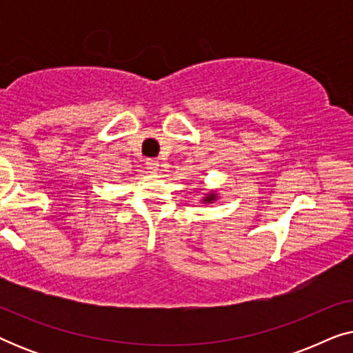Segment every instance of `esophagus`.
<instances>
[{
  "instance_id": "34e87169",
  "label": "esophagus",
  "mask_w": 353,
  "mask_h": 353,
  "mask_svg": "<svg viewBox=\"0 0 353 353\" xmlns=\"http://www.w3.org/2000/svg\"><path fill=\"white\" fill-rule=\"evenodd\" d=\"M146 168L149 170V173H156L159 170V162L156 161V159H148Z\"/></svg>"
}]
</instances>
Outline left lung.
Here are the masks:
<instances>
[{"instance_id":"1","label":"left lung","mask_w":353,"mask_h":353,"mask_svg":"<svg viewBox=\"0 0 353 353\" xmlns=\"http://www.w3.org/2000/svg\"><path fill=\"white\" fill-rule=\"evenodd\" d=\"M219 199V194H216V191H209L207 194L202 197V204H212V202H215Z\"/></svg>"}]
</instances>
